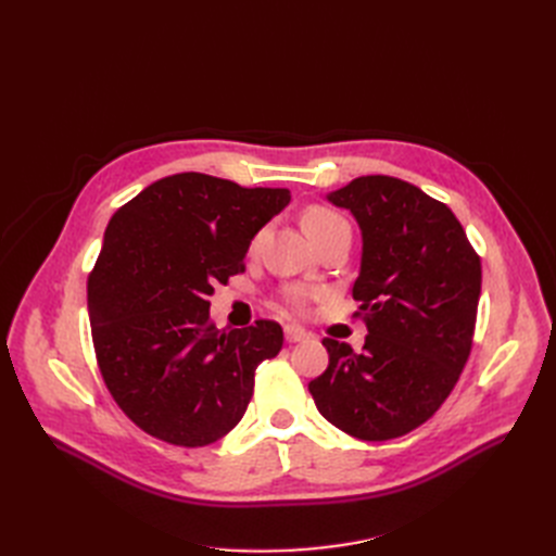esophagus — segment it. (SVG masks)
I'll return each instance as SVG.
<instances>
[{"label":"esophagus","instance_id":"obj_1","mask_svg":"<svg viewBox=\"0 0 556 556\" xmlns=\"http://www.w3.org/2000/svg\"><path fill=\"white\" fill-rule=\"evenodd\" d=\"M285 341H288V343L308 341V331L296 327V325H288V327H285Z\"/></svg>","mask_w":556,"mask_h":556}]
</instances>
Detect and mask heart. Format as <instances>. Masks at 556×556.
<instances>
[{"label": "heart", "instance_id": "1", "mask_svg": "<svg viewBox=\"0 0 556 556\" xmlns=\"http://www.w3.org/2000/svg\"><path fill=\"white\" fill-rule=\"evenodd\" d=\"M301 225H304V229H306V233H308L311 239L323 237V233H327V231H331L336 227H348V223L343 220V217L336 213V211L327 208V206H311V208H306L304 217H301ZM292 304L301 306V296H294Z\"/></svg>", "mask_w": 556, "mask_h": 556}]
</instances>
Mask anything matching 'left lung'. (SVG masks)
Returning a JSON list of instances; mask_svg holds the SVG:
<instances>
[{
	"label": "left lung",
	"mask_w": 556,
	"mask_h": 556,
	"mask_svg": "<svg viewBox=\"0 0 556 556\" xmlns=\"http://www.w3.org/2000/svg\"><path fill=\"white\" fill-rule=\"evenodd\" d=\"M362 229L352 288L368 336L362 352L325 339L327 371L308 382L317 410L359 441H390L425 425L470 355L480 257L454 213L415 185L359 176L327 194Z\"/></svg>",
	"instance_id": "obj_1"
}]
</instances>
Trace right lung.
Segmentation results:
<instances>
[{
  "mask_svg": "<svg viewBox=\"0 0 556 556\" xmlns=\"http://www.w3.org/2000/svg\"><path fill=\"white\" fill-rule=\"evenodd\" d=\"M290 199L285 188L188 172L113 213L88 276L92 343L111 396L146 433L204 447L241 422L282 329L274 319L217 329L208 296L245 271L250 241Z\"/></svg>",
  "mask_w": 556,
  "mask_h": 556,
  "instance_id": "obj_1",
  "label": "right lung"
}]
</instances>
